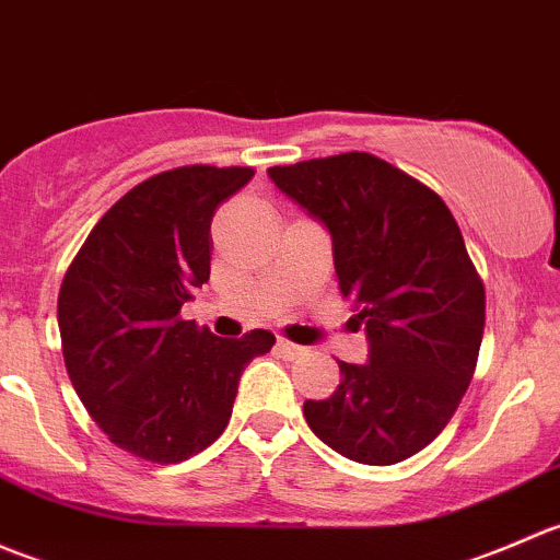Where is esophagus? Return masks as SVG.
Segmentation results:
<instances>
[{"instance_id":"1","label":"esophagus","mask_w":560,"mask_h":560,"mask_svg":"<svg viewBox=\"0 0 560 560\" xmlns=\"http://www.w3.org/2000/svg\"><path fill=\"white\" fill-rule=\"evenodd\" d=\"M276 349H279L281 358H287V360H298L308 352L306 347H298V343L287 341V338H279V341H276Z\"/></svg>"}]
</instances>
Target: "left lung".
Masks as SVG:
<instances>
[{
    "label": "left lung",
    "mask_w": 560,
    "mask_h": 560,
    "mask_svg": "<svg viewBox=\"0 0 560 560\" xmlns=\"http://www.w3.org/2000/svg\"><path fill=\"white\" fill-rule=\"evenodd\" d=\"M270 180L332 241L338 290L365 325L369 363L306 400L308 428L336 453L393 466L433 442L477 369L485 287L442 197L363 151L270 167Z\"/></svg>",
    "instance_id": "left-lung-1"
}]
</instances>
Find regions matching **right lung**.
I'll return each instance as SVG.
<instances>
[{
	"mask_svg": "<svg viewBox=\"0 0 560 560\" xmlns=\"http://www.w3.org/2000/svg\"><path fill=\"white\" fill-rule=\"evenodd\" d=\"M252 167L189 165L129 189L94 224L59 290L67 374L116 447L180 463L217 442L241 374L273 332L219 338L180 319L211 276V219Z\"/></svg>",
	"mask_w": 560,
	"mask_h": 560,
	"instance_id": "add662e5",
	"label": "right lung"
}]
</instances>
